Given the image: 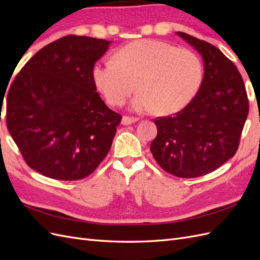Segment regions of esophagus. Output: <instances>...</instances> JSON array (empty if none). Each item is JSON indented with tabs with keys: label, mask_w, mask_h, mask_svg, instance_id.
I'll return each mask as SVG.
<instances>
[{
	"label": "esophagus",
	"mask_w": 260,
	"mask_h": 260,
	"mask_svg": "<svg viewBox=\"0 0 260 260\" xmlns=\"http://www.w3.org/2000/svg\"><path fill=\"white\" fill-rule=\"evenodd\" d=\"M138 119L137 118H133V117H128V116H123L122 119H121V123L123 125H129V124H132L137 122Z\"/></svg>",
	"instance_id": "obj_1"
}]
</instances>
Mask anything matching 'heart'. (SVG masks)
I'll use <instances>...</instances> for the list:
<instances>
[{"label":"heart","instance_id":"b5f03b06","mask_svg":"<svg viewBox=\"0 0 260 260\" xmlns=\"http://www.w3.org/2000/svg\"><path fill=\"white\" fill-rule=\"evenodd\" d=\"M96 88L114 106L122 105L136 89L131 109H157L162 115L185 107L200 89L203 67L190 50L157 40H138L116 53V59H101L92 68Z\"/></svg>","mask_w":260,"mask_h":260}]
</instances>
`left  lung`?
I'll return each instance as SVG.
<instances>
[{"instance_id":"obj_1","label":"left lung","mask_w":260,"mask_h":260,"mask_svg":"<svg viewBox=\"0 0 260 260\" xmlns=\"http://www.w3.org/2000/svg\"><path fill=\"white\" fill-rule=\"evenodd\" d=\"M203 58L199 92L180 112L155 119L151 152L159 166L179 178L216 170L234 156L248 115L245 85L238 68L212 44L177 32Z\"/></svg>"}]
</instances>
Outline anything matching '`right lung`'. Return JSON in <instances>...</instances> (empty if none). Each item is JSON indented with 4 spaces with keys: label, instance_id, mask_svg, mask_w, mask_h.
<instances>
[{
    "label": "right lung",
    "instance_id": "1",
    "mask_svg": "<svg viewBox=\"0 0 260 260\" xmlns=\"http://www.w3.org/2000/svg\"><path fill=\"white\" fill-rule=\"evenodd\" d=\"M112 41L67 36L42 48L15 78L6 124L27 165L56 180L85 178L111 149L121 116L96 92L92 68Z\"/></svg>",
    "mask_w": 260,
    "mask_h": 260
}]
</instances>
